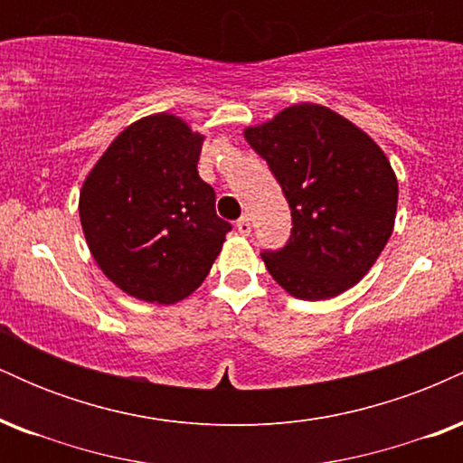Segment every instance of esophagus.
Here are the masks:
<instances>
[{
	"mask_svg": "<svg viewBox=\"0 0 463 463\" xmlns=\"http://www.w3.org/2000/svg\"><path fill=\"white\" fill-rule=\"evenodd\" d=\"M250 228H252V226H250L248 215H241V217H239V220H237V231L241 232V235H250Z\"/></svg>",
	"mask_w": 463,
	"mask_h": 463,
	"instance_id": "1",
	"label": "esophagus"
}]
</instances>
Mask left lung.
<instances>
[{"label": "left lung", "mask_w": 463, "mask_h": 463, "mask_svg": "<svg viewBox=\"0 0 463 463\" xmlns=\"http://www.w3.org/2000/svg\"><path fill=\"white\" fill-rule=\"evenodd\" d=\"M291 209V235L263 250L272 279L300 300L357 285L394 231L398 180L374 141L320 104H296L246 128Z\"/></svg>", "instance_id": "left-lung-1"}]
</instances>
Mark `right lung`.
I'll use <instances>...</instances> for the list:
<instances>
[{
	"mask_svg": "<svg viewBox=\"0 0 463 463\" xmlns=\"http://www.w3.org/2000/svg\"><path fill=\"white\" fill-rule=\"evenodd\" d=\"M202 141L180 117H143L84 180L78 209L89 250L135 298L174 305L194 294L232 228L198 174Z\"/></svg>",
	"mask_w": 463,
	"mask_h": 463,
	"instance_id": "add662e5",
	"label": "right lung"
}]
</instances>
